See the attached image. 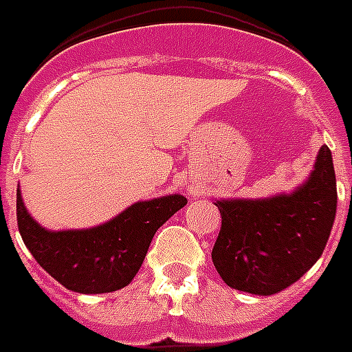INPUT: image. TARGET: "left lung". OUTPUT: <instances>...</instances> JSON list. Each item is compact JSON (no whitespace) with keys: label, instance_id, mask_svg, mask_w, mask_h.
I'll return each instance as SVG.
<instances>
[{"label":"left lung","instance_id":"obj_1","mask_svg":"<svg viewBox=\"0 0 352 352\" xmlns=\"http://www.w3.org/2000/svg\"><path fill=\"white\" fill-rule=\"evenodd\" d=\"M333 157L322 146L309 181L290 195L217 201L212 259L228 287L268 296L296 283L323 254L336 215Z\"/></svg>","mask_w":352,"mask_h":352}]
</instances>
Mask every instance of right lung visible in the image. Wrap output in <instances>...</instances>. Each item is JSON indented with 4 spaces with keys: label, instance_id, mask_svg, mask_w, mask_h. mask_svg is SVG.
I'll return each instance as SVG.
<instances>
[{
    "label": "right lung",
    "instance_id": "add662e5",
    "mask_svg": "<svg viewBox=\"0 0 352 352\" xmlns=\"http://www.w3.org/2000/svg\"><path fill=\"white\" fill-rule=\"evenodd\" d=\"M186 203L182 195L151 199L89 230L49 232L30 217L18 188L16 217L30 254L58 283L80 294H102L131 283L155 232Z\"/></svg>",
    "mask_w": 352,
    "mask_h": 352
}]
</instances>
